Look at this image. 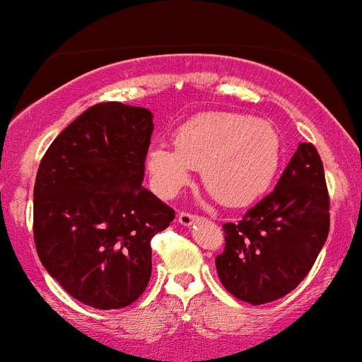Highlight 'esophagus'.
<instances>
[{"label": "esophagus", "mask_w": 362, "mask_h": 362, "mask_svg": "<svg viewBox=\"0 0 362 362\" xmlns=\"http://www.w3.org/2000/svg\"><path fill=\"white\" fill-rule=\"evenodd\" d=\"M178 223L182 224V226H192L195 221H199V216L195 214H190V213H185V211H182V213H178L177 216Z\"/></svg>", "instance_id": "1"}]
</instances>
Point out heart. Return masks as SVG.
<instances>
[{
  "label": "heart",
  "mask_w": 362,
  "mask_h": 362,
  "mask_svg": "<svg viewBox=\"0 0 362 362\" xmlns=\"http://www.w3.org/2000/svg\"><path fill=\"white\" fill-rule=\"evenodd\" d=\"M175 146L156 143L146 167L155 189L173 197L201 170L202 184L223 206L255 201L271 185L281 160V143L267 120L231 112H204L182 124Z\"/></svg>",
  "instance_id": "b5f03b06"
}]
</instances>
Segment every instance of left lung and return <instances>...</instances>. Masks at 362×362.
Here are the masks:
<instances>
[{
    "instance_id": "left-lung-1",
    "label": "left lung",
    "mask_w": 362,
    "mask_h": 362,
    "mask_svg": "<svg viewBox=\"0 0 362 362\" xmlns=\"http://www.w3.org/2000/svg\"><path fill=\"white\" fill-rule=\"evenodd\" d=\"M325 173L317 148L300 143L276 189L224 224L216 269L226 291L250 305L286 296L305 279L330 228Z\"/></svg>"
}]
</instances>
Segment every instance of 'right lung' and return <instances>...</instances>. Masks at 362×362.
<instances>
[{"label":"right lung","instance_id":"right-lung-1","mask_svg":"<svg viewBox=\"0 0 362 362\" xmlns=\"http://www.w3.org/2000/svg\"><path fill=\"white\" fill-rule=\"evenodd\" d=\"M153 114L97 103L52 141L34 187L39 259L83 305L119 310L151 277V238L175 211L143 187Z\"/></svg>","mask_w":362,"mask_h":362}]
</instances>
